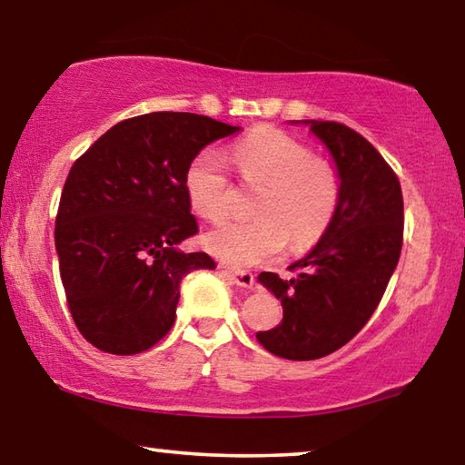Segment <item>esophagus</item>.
Here are the masks:
<instances>
[{"label":"esophagus","instance_id":"1","mask_svg":"<svg viewBox=\"0 0 465 465\" xmlns=\"http://www.w3.org/2000/svg\"><path fill=\"white\" fill-rule=\"evenodd\" d=\"M224 274L234 282V285L245 287V289H252L253 282H255L253 274L247 272V271H234V268H224Z\"/></svg>","mask_w":465,"mask_h":465}]
</instances>
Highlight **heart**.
Instances as JSON below:
<instances>
[{
    "label": "heart",
    "mask_w": 465,
    "mask_h": 465,
    "mask_svg": "<svg viewBox=\"0 0 465 465\" xmlns=\"http://www.w3.org/2000/svg\"><path fill=\"white\" fill-rule=\"evenodd\" d=\"M232 159L249 180L264 183L260 218L224 222L207 232L205 247L226 264L253 266L281 252L287 239L308 247L321 237L338 205V178L308 146L277 127H258L241 138ZM184 191L193 212L222 220L228 210V173L216 151H201L186 167Z\"/></svg>",
    "instance_id": "1"
}]
</instances>
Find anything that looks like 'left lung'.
Listing matches in <instances>:
<instances>
[{"instance_id": "1", "label": "left lung", "mask_w": 465, "mask_h": 465, "mask_svg": "<svg viewBox=\"0 0 465 465\" xmlns=\"http://www.w3.org/2000/svg\"><path fill=\"white\" fill-rule=\"evenodd\" d=\"M325 144L338 173L333 218L293 279L262 272L282 321L255 338L289 361H314L348 344L378 308L402 247V193L396 173L361 134L335 121L302 119Z\"/></svg>"}]
</instances>
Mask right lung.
<instances>
[{
    "label": "right lung",
    "mask_w": 465,
    "mask_h": 465,
    "mask_svg": "<svg viewBox=\"0 0 465 465\" xmlns=\"http://www.w3.org/2000/svg\"><path fill=\"white\" fill-rule=\"evenodd\" d=\"M194 113L121 121L71 167L56 253L73 321L103 352L138 354L176 319L183 277L216 262L178 245L199 231L184 173L201 149L239 132Z\"/></svg>",
    "instance_id": "add662e5"
}]
</instances>
